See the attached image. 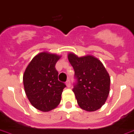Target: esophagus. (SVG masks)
Returning <instances> with one entry per match:
<instances>
[{
  "label": "esophagus",
  "mask_w": 134,
  "mask_h": 134,
  "mask_svg": "<svg viewBox=\"0 0 134 134\" xmlns=\"http://www.w3.org/2000/svg\"><path fill=\"white\" fill-rule=\"evenodd\" d=\"M66 85H67V87H70V86H71L70 80H67V81H66Z\"/></svg>",
  "instance_id": "1"
}]
</instances>
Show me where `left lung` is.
I'll list each match as a JSON object with an SVG mask.
<instances>
[{"label": "left lung", "instance_id": "8db88e82", "mask_svg": "<svg viewBox=\"0 0 134 134\" xmlns=\"http://www.w3.org/2000/svg\"><path fill=\"white\" fill-rule=\"evenodd\" d=\"M68 60L74 69L76 83L73 92L80 108L94 111L106 102L110 90V77L104 65L91 55L78 57L69 53Z\"/></svg>", "mask_w": 134, "mask_h": 134}]
</instances>
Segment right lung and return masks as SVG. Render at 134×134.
Returning <instances> with one entry per match:
<instances>
[{
	"label": "right lung",
	"mask_w": 134,
	"mask_h": 134,
	"mask_svg": "<svg viewBox=\"0 0 134 134\" xmlns=\"http://www.w3.org/2000/svg\"><path fill=\"white\" fill-rule=\"evenodd\" d=\"M60 56L41 52L33 58L23 74L27 97L36 109L49 111L59 105L65 83L58 80L55 65Z\"/></svg>",
	"instance_id": "add662e5"
}]
</instances>
